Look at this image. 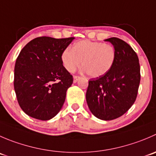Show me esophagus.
I'll return each instance as SVG.
<instances>
[{
  "label": "esophagus",
  "mask_w": 156,
  "mask_h": 156,
  "mask_svg": "<svg viewBox=\"0 0 156 156\" xmlns=\"http://www.w3.org/2000/svg\"><path fill=\"white\" fill-rule=\"evenodd\" d=\"M79 78H80L79 76H74V78H73L74 83H76L77 81H78V79H79Z\"/></svg>",
  "instance_id": "34e87169"
}]
</instances>
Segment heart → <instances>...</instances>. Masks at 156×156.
<instances>
[{
	"label": "heart",
	"instance_id": "1",
	"mask_svg": "<svg viewBox=\"0 0 156 156\" xmlns=\"http://www.w3.org/2000/svg\"><path fill=\"white\" fill-rule=\"evenodd\" d=\"M116 51L111 45L101 42L81 40L66 49L62 54V61L66 70L74 72L81 64L84 72L92 78L107 74L113 67Z\"/></svg>",
	"mask_w": 156,
	"mask_h": 156
}]
</instances>
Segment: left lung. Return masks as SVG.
<instances>
[{"label": "left lung", "instance_id": "1", "mask_svg": "<svg viewBox=\"0 0 156 156\" xmlns=\"http://www.w3.org/2000/svg\"><path fill=\"white\" fill-rule=\"evenodd\" d=\"M116 51L113 67L103 76L89 81L86 101L97 118L112 120L124 114L134 104L140 82L136 53L129 44L116 37L107 39Z\"/></svg>", "mask_w": 156, "mask_h": 156}]
</instances>
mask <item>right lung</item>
I'll list each match as a JSON object with an SVG mask.
<instances>
[{
	"label": "right lung",
	"instance_id": "obj_1",
	"mask_svg": "<svg viewBox=\"0 0 156 156\" xmlns=\"http://www.w3.org/2000/svg\"><path fill=\"white\" fill-rule=\"evenodd\" d=\"M74 37H37L20 52L14 67V90L23 111L49 120L58 114L73 78L63 66L62 54Z\"/></svg>",
	"mask_w": 156,
	"mask_h": 156
}]
</instances>
